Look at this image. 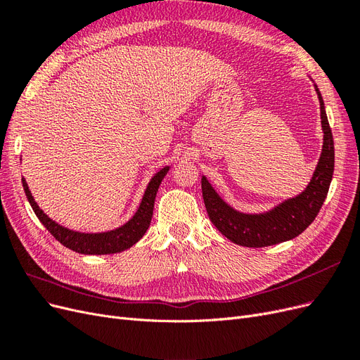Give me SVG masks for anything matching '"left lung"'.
Listing matches in <instances>:
<instances>
[{
  "label": "left lung",
  "mask_w": 360,
  "mask_h": 360,
  "mask_svg": "<svg viewBox=\"0 0 360 360\" xmlns=\"http://www.w3.org/2000/svg\"><path fill=\"white\" fill-rule=\"evenodd\" d=\"M321 127L324 132L323 151L317 169L308 188L299 197L291 198L264 214H243L228 207L217 195L205 177L201 179L202 198L207 214L213 225L231 242L246 248H264L291 240L314 222L328 197L335 167L333 136L324 111L323 97L317 86Z\"/></svg>",
  "instance_id": "1"
}]
</instances>
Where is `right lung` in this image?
I'll return each instance as SVG.
<instances>
[{"label": "right lung", "instance_id": "add662e5", "mask_svg": "<svg viewBox=\"0 0 360 360\" xmlns=\"http://www.w3.org/2000/svg\"><path fill=\"white\" fill-rule=\"evenodd\" d=\"M168 168H163L153 179H151V181L147 186V191L144 193V198L141 201L139 209L132 219L122 228H118V230H114L110 233H102V234L75 233L51 221L49 217L40 210V207L36 204L34 198H32V195L27 186V181L24 179H22V184H24L27 198L32 207V210H34L36 216L39 217V221L46 226V230L56 237L61 245L79 254L103 255V254H115V252H120V250H124L132 245H135L139 238L146 234L147 228L151 222V216H153L156 192L159 189L162 179L165 177Z\"/></svg>", "mask_w": 360, "mask_h": 360}]
</instances>
